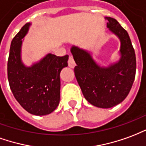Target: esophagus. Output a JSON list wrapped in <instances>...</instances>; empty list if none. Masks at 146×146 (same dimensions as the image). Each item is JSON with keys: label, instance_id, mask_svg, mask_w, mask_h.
Instances as JSON below:
<instances>
[{"label": "esophagus", "instance_id": "1", "mask_svg": "<svg viewBox=\"0 0 146 146\" xmlns=\"http://www.w3.org/2000/svg\"><path fill=\"white\" fill-rule=\"evenodd\" d=\"M75 62L73 59V56L70 55L69 56V60H68V66L70 67L71 68H74L75 67Z\"/></svg>", "mask_w": 146, "mask_h": 146}]
</instances>
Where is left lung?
<instances>
[{"instance_id":"1","label":"left lung","mask_w":146,"mask_h":146,"mask_svg":"<svg viewBox=\"0 0 146 146\" xmlns=\"http://www.w3.org/2000/svg\"><path fill=\"white\" fill-rule=\"evenodd\" d=\"M107 27L120 42L119 59L108 66L100 65L89 50L72 45L76 63L75 75L86 100L98 108L114 107L124 100L135 78L136 56L131 38L116 19L105 17Z\"/></svg>"}]
</instances>
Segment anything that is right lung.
<instances>
[{
	"mask_svg": "<svg viewBox=\"0 0 146 146\" xmlns=\"http://www.w3.org/2000/svg\"><path fill=\"white\" fill-rule=\"evenodd\" d=\"M31 23L23 26L11 42L8 60V78L14 97L23 108L35 115L50 114L60 99V73L68 67L69 56L47 53L40 60L27 66L22 60L23 38Z\"/></svg>",
	"mask_w": 146,
	"mask_h": 146,
	"instance_id": "1",
	"label": "right lung"
}]
</instances>
